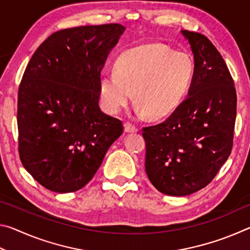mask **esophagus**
Wrapping results in <instances>:
<instances>
[{"mask_svg": "<svg viewBox=\"0 0 250 250\" xmlns=\"http://www.w3.org/2000/svg\"><path fill=\"white\" fill-rule=\"evenodd\" d=\"M125 132H138L139 131V128L135 125L131 124V122H125Z\"/></svg>", "mask_w": 250, "mask_h": 250, "instance_id": "esophagus-1", "label": "esophagus"}]
</instances>
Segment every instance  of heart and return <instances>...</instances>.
<instances>
[{"mask_svg":"<svg viewBox=\"0 0 250 250\" xmlns=\"http://www.w3.org/2000/svg\"><path fill=\"white\" fill-rule=\"evenodd\" d=\"M195 64L185 52H174L162 44L145 45L121 55L116 73L100 78V104L116 115L133 98L138 116L161 118L171 112L188 95Z\"/></svg>","mask_w":250,"mask_h":250,"instance_id":"1","label":"heart"}]
</instances>
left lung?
Returning <instances> with one entry per match:
<instances>
[{
  "label": "left lung",
  "mask_w": 250,
  "mask_h": 250,
  "mask_svg": "<svg viewBox=\"0 0 250 250\" xmlns=\"http://www.w3.org/2000/svg\"><path fill=\"white\" fill-rule=\"evenodd\" d=\"M194 55L188 95L161 124L143 128L146 172L154 188L186 196L208 185L229 156L237 94L221 53L205 35L181 31Z\"/></svg>",
  "instance_id": "left-lung-1"
}]
</instances>
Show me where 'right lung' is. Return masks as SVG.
<instances>
[{"label": "right lung", "instance_id": "obj_1", "mask_svg": "<svg viewBox=\"0 0 250 250\" xmlns=\"http://www.w3.org/2000/svg\"><path fill=\"white\" fill-rule=\"evenodd\" d=\"M121 24L66 28L48 36L19 87V153L45 188L70 193L89 182L124 132L99 107L101 69L119 41Z\"/></svg>", "mask_w": 250, "mask_h": 250}]
</instances>
